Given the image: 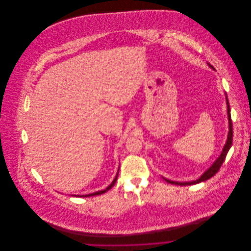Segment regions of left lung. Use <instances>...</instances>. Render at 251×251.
<instances>
[{"label": "left lung", "instance_id": "obj_1", "mask_svg": "<svg viewBox=\"0 0 251 251\" xmlns=\"http://www.w3.org/2000/svg\"><path fill=\"white\" fill-rule=\"evenodd\" d=\"M210 67H212L214 69L213 66L209 65ZM226 103H227V113H228V120H229V132H228V137H227V142L225 144L221 154L219 155V157L215 161V163L199 178L196 180L193 181H188V182H179V181H173V180H169V179H164L167 182L172 183V184H178V185H190V184H196L199 183L201 181H205L206 179H211L212 177H214L215 174L218 172V170L220 169L221 165L223 164V161L225 160V157L232 146L233 143V126H232V119H231V113H230V106H229V102H228V99L226 97Z\"/></svg>", "mask_w": 251, "mask_h": 251}]
</instances>
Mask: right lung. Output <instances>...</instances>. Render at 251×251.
<instances>
[{
	"label": "right lung",
	"mask_w": 251,
	"mask_h": 251,
	"mask_svg": "<svg viewBox=\"0 0 251 251\" xmlns=\"http://www.w3.org/2000/svg\"><path fill=\"white\" fill-rule=\"evenodd\" d=\"M118 173H119V172H118ZM117 178H118V174H117V176H116V178L114 179V180L111 182V184L108 186L106 189H104V190L98 191V192H95V193H92V194H87V195H77V196H80V197H89V196H95V195H100V194H103L104 192H106V191H108L109 189H111V188H112V186L115 184V182H116V180H117Z\"/></svg>",
	"instance_id": "right-lung-1"
}]
</instances>
